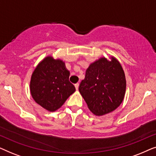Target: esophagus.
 <instances>
[{
	"label": "esophagus",
	"mask_w": 156,
	"mask_h": 156,
	"mask_svg": "<svg viewBox=\"0 0 156 156\" xmlns=\"http://www.w3.org/2000/svg\"><path fill=\"white\" fill-rule=\"evenodd\" d=\"M79 86H80V84H79V83H76V84H74V87H75V88H76V90H78Z\"/></svg>",
	"instance_id": "esophagus-1"
}]
</instances>
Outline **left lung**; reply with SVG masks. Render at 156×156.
Here are the masks:
<instances>
[{
	"label": "left lung",
	"mask_w": 156,
	"mask_h": 156,
	"mask_svg": "<svg viewBox=\"0 0 156 156\" xmlns=\"http://www.w3.org/2000/svg\"><path fill=\"white\" fill-rule=\"evenodd\" d=\"M126 87L125 74L119 62L113 57L111 61L101 57L89 65L79 91L89 110L102 116L120 106Z\"/></svg>",
	"instance_id": "1"
}]
</instances>
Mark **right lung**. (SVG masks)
<instances>
[{"label":"right lung","instance_id":"right-lung-1","mask_svg":"<svg viewBox=\"0 0 156 156\" xmlns=\"http://www.w3.org/2000/svg\"><path fill=\"white\" fill-rule=\"evenodd\" d=\"M69 77V72L64 62L50 56L45 57L32 74L30 87L33 99L50 112L58 109L75 91Z\"/></svg>","mask_w":156,"mask_h":156}]
</instances>
